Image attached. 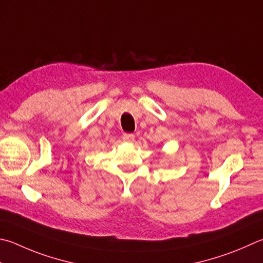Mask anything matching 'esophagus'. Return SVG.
<instances>
[{"label":"esophagus","instance_id":"obj_1","mask_svg":"<svg viewBox=\"0 0 263 263\" xmlns=\"http://www.w3.org/2000/svg\"><path fill=\"white\" fill-rule=\"evenodd\" d=\"M122 139L125 142H133L135 141V136L131 135V133H125V135L122 136Z\"/></svg>","mask_w":263,"mask_h":263}]
</instances>
